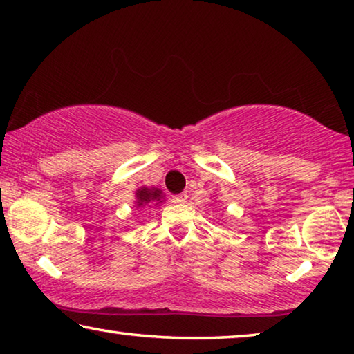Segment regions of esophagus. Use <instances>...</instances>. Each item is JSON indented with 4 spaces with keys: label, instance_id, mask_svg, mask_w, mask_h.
Wrapping results in <instances>:
<instances>
[{
    "label": "esophagus",
    "instance_id": "obj_1",
    "mask_svg": "<svg viewBox=\"0 0 354 354\" xmlns=\"http://www.w3.org/2000/svg\"><path fill=\"white\" fill-rule=\"evenodd\" d=\"M187 194L183 192V194H178V195H173V203H176V205H184L185 201H187Z\"/></svg>",
    "mask_w": 354,
    "mask_h": 354
}]
</instances>
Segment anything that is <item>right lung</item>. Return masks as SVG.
<instances>
[{
	"mask_svg": "<svg viewBox=\"0 0 354 354\" xmlns=\"http://www.w3.org/2000/svg\"><path fill=\"white\" fill-rule=\"evenodd\" d=\"M164 201L162 190L156 187H140L136 190V207H145V206H159Z\"/></svg>",
	"mask_w": 354,
	"mask_h": 354,
	"instance_id": "add662e5",
	"label": "right lung"
}]
</instances>
